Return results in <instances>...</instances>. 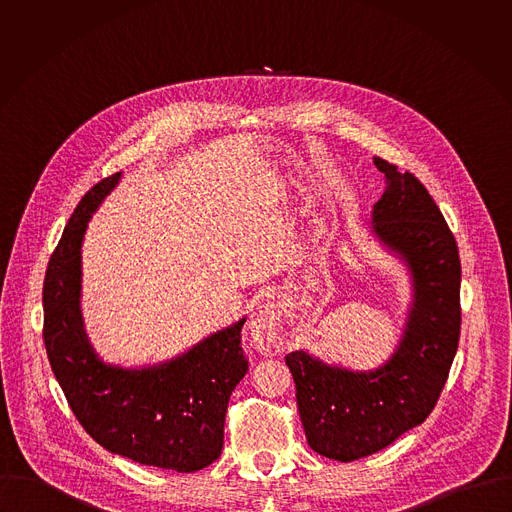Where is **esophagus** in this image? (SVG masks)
Returning a JSON list of instances; mask_svg holds the SVG:
<instances>
[{"label":"esophagus","mask_w":512,"mask_h":512,"mask_svg":"<svg viewBox=\"0 0 512 512\" xmlns=\"http://www.w3.org/2000/svg\"><path fill=\"white\" fill-rule=\"evenodd\" d=\"M252 341L256 349L264 355H276L286 349V337L282 331L280 309L274 303L262 305L258 315L252 321Z\"/></svg>","instance_id":"1"}]
</instances>
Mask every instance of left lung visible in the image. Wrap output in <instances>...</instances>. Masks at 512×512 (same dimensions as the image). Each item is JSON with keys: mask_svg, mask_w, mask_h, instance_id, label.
<instances>
[{"mask_svg": "<svg viewBox=\"0 0 512 512\" xmlns=\"http://www.w3.org/2000/svg\"><path fill=\"white\" fill-rule=\"evenodd\" d=\"M386 191L372 209V232L412 274L414 301L392 359L370 372L293 351L286 357L305 438L337 461L372 455L420 426L434 410L457 353L461 262L455 236L428 189L382 157Z\"/></svg>", "mask_w": 512, "mask_h": 512, "instance_id": "8db88e82", "label": "left lung"}]
</instances>
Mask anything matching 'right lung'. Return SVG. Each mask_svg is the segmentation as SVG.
<instances>
[{"mask_svg": "<svg viewBox=\"0 0 512 512\" xmlns=\"http://www.w3.org/2000/svg\"><path fill=\"white\" fill-rule=\"evenodd\" d=\"M120 173L96 183L76 205L51 254L43 284V339L51 368L86 434L112 453L179 473L217 461L232 390L248 370L244 319L181 357L147 368L102 363L80 315V242L90 215Z\"/></svg>", "mask_w": 512, "mask_h": 512, "instance_id": "add662e5", "label": "right lung"}]
</instances>
